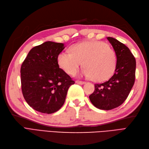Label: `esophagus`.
<instances>
[{"label":"esophagus","instance_id":"obj_1","mask_svg":"<svg viewBox=\"0 0 149 149\" xmlns=\"http://www.w3.org/2000/svg\"><path fill=\"white\" fill-rule=\"evenodd\" d=\"M75 83L79 84H84L85 83L84 81H75Z\"/></svg>","mask_w":149,"mask_h":149}]
</instances>
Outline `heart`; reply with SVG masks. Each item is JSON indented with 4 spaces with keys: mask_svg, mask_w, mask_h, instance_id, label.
I'll return each mask as SVG.
<instances>
[{
    "mask_svg": "<svg viewBox=\"0 0 149 149\" xmlns=\"http://www.w3.org/2000/svg\"><path fill=\"white\" fill-rule=\"evenodd\" d=\"M70 52H62L58 56V63L68 74L74 75L83 62L85 67L83 74L91 77L95 81L109 78L115 70L116 54L113 49L100 41H90L73 45Z\"/></svg>",
    "mask_w": 149,
    "mask_h": 149,
    "instance_id": "1",
    "label": "heart"
}]
</instances>
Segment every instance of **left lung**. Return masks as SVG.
I'll return each instance as SVG.
<instances>
[{
  "instance_id": "left-lung-1",
  "label": "left lung",
  "mask_w": 149,
  "mask_h": 149,
  "mask_svg": "<svg viewBox=\"0 0 149 149\" xmlns=\"http://www.w3.org/2000/svg\"><path fill=\"white\" fill-rule=\"evenodd\" d=\"M107 39L116 54L115 73L109 80L95 84L93 93L89 96L93 105L103 110L122 105L134 84L136 72V59L128 47L113 38Z\"/></svg>"
}]
</instances>
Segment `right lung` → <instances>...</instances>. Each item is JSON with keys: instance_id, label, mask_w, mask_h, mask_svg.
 <instances>
[{"instance_id": "1", "label": "right lung", "mask_w": 149, "mask_h": 149, "mask_svg": "<svg viewBox=\"0 0 149 149\" xmlns=\"http://www.w3.org/2000/svg\"><path fill=\"white\" fill-rule=\"evenodd\" d=\"M64 49L63 43L46 42L33 47L22 63V94L37 111L51 114L58 111L69 87L75 83L58 65V56Z\"/></svg>"}]
</instances>
